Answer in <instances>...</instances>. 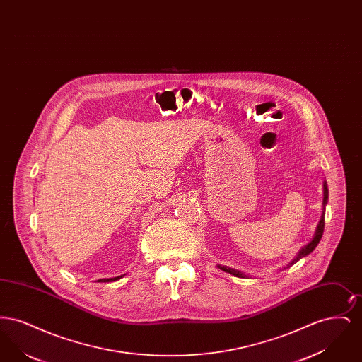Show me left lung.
<instances>
[{"instance_id":"left-lung-1","label":"left lung","mask_w":362,"mask_h":362,"mask_svg":"<svg viewBox=\"0 0 362 362\" xmlns=\"http://www.w3.org/2000/svg\"><path fill=\"white\" fill-rule=\"evenodd\" d=\"M328 199V189H327V183H325V198H323V205L326 206V204H327ZM323 230H325V214L322 216V218H320V221H319V225H317V228H316V232H315V236H313V239L310 243H308L304 248H301V251L298 252V255L296 257V258L293 259L292 262L289 263V266H292L294 264L297 260H300L301 258H304V257H307L308 254H310L315 248H316V245L319 244V241L322 239V236H323ZM221 270H224L226 273H229V274H232V276H240V278H245V274H243L240 272H238V270H233V269H229V267H225V266H218Z\"/></svg>"}]
</instances>
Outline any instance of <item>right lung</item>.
Wrapping results in <instances>:
<instances>
[{"instance_id": "obj_1", "label": "right lung", "mask_w": 362, "mask_h": 362, "mask_svg": "<svg viewBox=\"0 0 362 362\" xmlns=\"http://www.w3.org/2000/svg\"><path fill=\"white\" fill-rule=\"evenodd\" d=\"M121 276H115V278H108V279H99V282H111V281H117V279H119Z\"/></svg>"}]
</instances>
